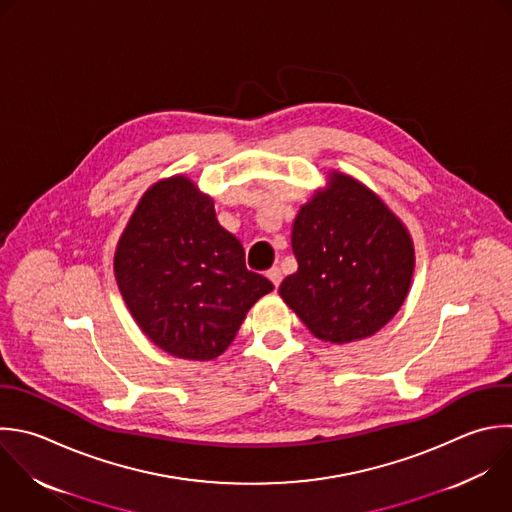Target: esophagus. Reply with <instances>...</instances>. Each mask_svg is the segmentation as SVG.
I'll use <instances>...</instances> for the list:
<instances>
[{"instance_id": "esophagus-1", "label": "esophagus", "mask_w": 512, "mask_h": 512, "mask_svg": "<svg viewBox=\"0 0 512 512\" xmlns=\"http://www.w3.org/2000/svg\"><path fill=\"white\" fill-rule=\"evenodd\" d=\"M266 276H268V280L274 284V288H278L280 286V282H282V270L280 268H270L268 272H266Z\"/></svg>"}]
</instances>
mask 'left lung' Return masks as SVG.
Masks as SVG:
<instances>
[{
  "label": "left lung",
  "mask_w": 512,
  "mask_h": 512,
  "mask_svg": "<svg viewBox=\"0 0 512 512\" xmlns=\"http://www.w3.org/2000/svg\"><path fill=\"white\" fill-rule=\"evenodd\" d=\"M298 270L280 284L282 300L324 342L378 332L400 310L414 272L406 226L358 180L330 172L292 224Z\"/></svg>",
  "instance_id": "8db88e82"
}]
</instances>
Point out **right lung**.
Masks as SVG:
<instances>
[{
    "instance_id": "right-lung-1",
    "label": "right lung",
    "mask_w": 512,
    "mask_h": 512,
    "mask_svg": "<svg viewBox=\"0 0 512 512\" xmlns=\"http://www.w3.org/2000/svg\"><path fill=\"white\" fill-rule=\"evenodd\" d=\"M114 274L142 332L188 360L220 356L246 312L274 290L246 268L240 240L186 176L160 180L142 196L118 242Z\"/></svg>"
}]
</instances>
